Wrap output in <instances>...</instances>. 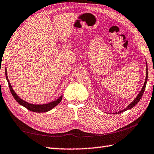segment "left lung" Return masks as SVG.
Masks as SVG:
<instances>
[{
	"label": "left lung",
	"instance_id": "obj_1",
	"mask_svg": "<svg viewBox=\"0 0 154 154\" xmlns=\"http://www.w3.org/2000/svg\"><path fill=\"white\" fill-rule=\"evenodd\" d=\"M147 64V70H146V79H145V84H144V86H143V88H142V90H141V91L140 92V93H139L138 94V96L136 97V98L134 100V101L131 102V103L129 105V106L127 107V108H125V109H123V110H121V111H120V112H119L118 113H117L116 112V114H120V113H121V112H125V111H126V110H128V109H131L133 108V107H134L136 106V104H137L138 103V101H140V99H141V97H142V96H143V93H144V92H145V87H146V84H147V78H148V69H147V64Z\"/></svg>",
	"mask_w": 154,
	"mask_h": 154
}]
</instances>
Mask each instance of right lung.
I'll use <instances>...</instances> for the list:
<instances>
[{"label": "right lung", "instance_id": "1", "mask_svg": "<svg viewBox=\"0 0 154 154\" xmlns=\"http://www.w3.org/2000/svg\"><path fill=\"white\" fill-rule=\"evenodd\" d=\"M5 76H6V79L7 80V82H8L9 84V90H10L11 93L13 95L14 98L16 99V101L18 102V103H20L22 106H24V108H26V109H28L29 110L32 111L34 112H48L51 110V109H53L54 107H55L58 103H60V101H62V95L58 98L57 100L55 101L51 102L49 103H46V104H43V105H34V104H31V103H29L27 102L23 101V99H21L20 97H19L18 95L16 94V93L14 92V90L12 89V87L11 86L10 83L9 82L8 77H7V70L5 68Z\"/></svg>", "mask_w": 154, "mask_h": 154}]
</instances>
